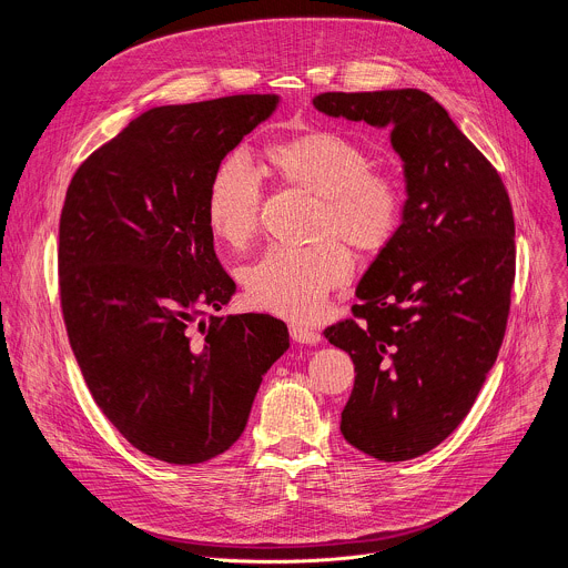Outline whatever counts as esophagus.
Returning <instances> with one entry per match:
<instances>
[{
  "instance_id": "obj_1",
  "label": "esophagus",
  "mask_w": 568,
  "mask_h": 568,
  "mask_svg": "<svg viewBox=\"0 0 568 568\" xmlns=\"http://www.w3.org/2000/svg\"><path fill=\"white\" fill-rule=\"evenodd\" d=\"M290 335L294 342L298 344H310V346H316L321 342V335L318 331L310 328V326H303V323H292L290 326Z\"/></svg>"
}]
</instances>
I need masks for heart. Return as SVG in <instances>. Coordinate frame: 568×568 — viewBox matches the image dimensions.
Masks as SVG:
<instances>
[{
	"instance_id": "b5f03b06",
	"label": "heart",
	"mask_w": 568,
	"mask_h": 568,
	"mask_svg": "<svg viewBox=\"0 0 568 568\" xmlns=\"http://www.w3.org/2000/svg\"><path fill=\"white\" fill-rule=\"evenodd\" d=\"M263 161L287 189L312 197L298 250H270L242 272L250 303L258 310L310 321L331 292L346 285L353 256L339 240L364 254H379L397 233L404 193L393 175L371 171L368 154L333 130H303L272 141ZM261 189L240 156L215 169L206 191V226L229 250H247L258 231Z\"/></svg>"
}]
</instances>
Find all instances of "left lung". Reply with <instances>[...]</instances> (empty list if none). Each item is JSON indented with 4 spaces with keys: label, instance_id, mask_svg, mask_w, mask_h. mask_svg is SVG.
Wrapping results in <instances>:
<instances>
[{
    "label": "left lung",
    "instance_id": "obj_1",
    "mask_svg": "<svg viewBox=\"0 0 568 568\" xmlns=\"http://www.w3.org/2000/svg\"><path fill=\"white\" fill-rule=\"evenodd\" d=\"M312 105L390 130L407 202L357 285L355 318L323 331L355 364L342 434L395 463L427 454L469 414L497 362L515 283L506 186L447 110L420 90L326 92Z\"/></svg>",
    "mask_w": 568,
    "mask_h": 568
}]
</instances>
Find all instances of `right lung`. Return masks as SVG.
I'll use <instances>...</instances> for the list:
<instances>
[{"mask_svg":"<svg viewBox=\"0 0 568 568\" xmlns=\"http://www.w3.org/2000/svg\"><path fill=\"white\" fill-rule=\"evenodd\" d=\"M276 105V94H237L152 108L67 189L58 272L69 344L105 418L156 460L226 452L290 348L281 318L217 314L235 283L206 226L211 175Z\"/></svg>","mask_w":568,"mask_h":568,"instance_id":"obj_1","label":"right lung"}]
</instances>
